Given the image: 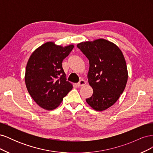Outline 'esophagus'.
Instances as JSON below:
<instances>
[{"label": "esophagus", "mask_w": 153, "mask_h": 153, "mask_svg": "<svg viewBox=\"0 0 153 153\" xmlns=\"http://www.w3.org/2000/svg\"><path fill=\"white\" fill-rule=\"evenodd\" d=\"M85 84H86V82L84 80L82 79V80H80L76 85L78 87H82V86H84Z\"/></svg>", "instance_id": "esophagus-1"}]
</instances>
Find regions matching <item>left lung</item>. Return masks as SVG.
Listing matches in <instances>:
<instances>
[{
  "instance_id": "8db88e82",
  "label": "left lung",
  "mask_w": 153,
  "mask_h": 153,
  "mask_svg": "<svg viewBox=\"0 0 153 153\" xmlns=\"http://www.w3.org/2000/svg\"><path fill=\"white\" fill-rule=\"evenodd\" d=\"M89 61L88 82L93 94L87 103L97 111L112 106L119 98L128 80L127 66L121 50L112 42L99 39L77 45Z\"/></svg>"
}]
</instances>
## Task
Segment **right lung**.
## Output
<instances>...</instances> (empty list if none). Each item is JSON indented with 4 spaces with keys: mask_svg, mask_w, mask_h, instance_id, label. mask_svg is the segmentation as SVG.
I'll return each mask as SVG.
<instances>
[{
    "mask_svg": "<svg viewBox=\"0 0 153 153\" xmlns=\"http://www.w3.org/2000/svg\"><path fill=\"white\" fill-rule=\"evenodd\" d=\"M74 47H65L47 42L32 53L26 66L25 84L30 96L41 108H56L73 85L66 80L63 60Z\"/></svg>",
    "mask_w": 153,
    "mask_h": 153,
    "instance_id": "right-lung-1",
    "label": "right lung"
}]
</instances>
